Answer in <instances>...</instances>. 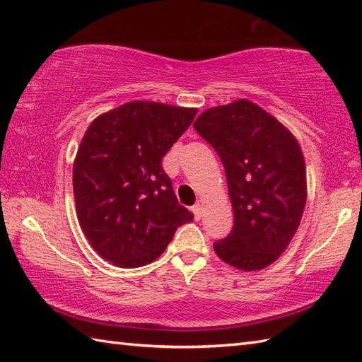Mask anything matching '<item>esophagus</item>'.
<instances>
[{
    "label": "esophagus",
    "instance_id": "obj_1",
    "mask_svg": "<svg viewBox=\"0 0 362 362\" xmlns=\"http://www.w3.org/2000/svg\"><path fill=\"white\" fill-rule=\"evenodd\" d=\"M191 210H193V213H194V216H196V219L199 221V219H201V216H202V205L201 204H196V205H193V209H191Z\"/></svg>",
    "mask_w": 362,
    "mask_h": 362
}]
</instances>
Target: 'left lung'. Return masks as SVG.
I'll return each mask as SVG.
<instances>
[{
	"label": "left lung",
	"instance_id": "obj_1",
	"mask_svg": "<svg viewBox=\"0 0 362 362\" xmlns=\"http://www.w3.org/2000/svg\"><path fill=\"white\" fill-rule=\"evenodd\" d=\"M194 129L224 165L235 224L213 244L243 271H258L286 250L306 204L302 149L279 119L247 99L201 113Z\"/></svg>",
	"mask_w": 362,
	"mask_h": 362
}]
</instances>
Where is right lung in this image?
Returning a JSON list of instances; mask_svg holds the SVG:
<instances>
[{
	"mask_svg": "<svg viewBox=\"0 0 362 362\" xmlns=\"http://www.w3.org/2000/svg\"><path fill=\"white\" fill-rule=\"evenodd\" d=\"M197 109L134 101L99 117L73 166L76 211L88 243L119 267H140L165 252L193 221L161 158L191 126Z\"/></svg>",
	"mask_w": 362,
	"mask_h": 362,
	"instance_id": "1",
	"label": "right lung"
}]
</instances>
